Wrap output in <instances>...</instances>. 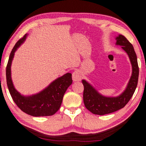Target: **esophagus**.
I'll use <instances>...</instances> for the list:
<instances>
[{"mask_svg":"<svg viewBox=\"0 0 146 146\" xmlns=\"http://www.w3.org/2000/svg\"><path fill=\"white\" fill-rule=\"evenodd\" d=\"M81 78H82V74H81V72L80 71L75 70L72 73V80L74 82L80 80Z\"/></svg>","mask_w":146,"mask_h":146,"instance_id":"esophagus-1","label":"esophagus"}]
</instances>
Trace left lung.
<instances>
[{"label":"left lung","mask_w":146,"mask_h":146,"mask_svg":"<svg viewBox=\"0 0 146 146\" xmlns=\"http://www.w3.org/2000/svg\"><path fill=\"white\" fill-rule=\"evenodd\" d=\"M115 39L116 45L121 46V48L128 55L132 66L131 76L124 91L119 96L111 97L103 96L89 82L85 80H82L84 85V104L88 111L95 115L109 114L123 108L131 99L137 85L139 67L133 45L122 35H119Z\"/></svg>","instance_id":"obj_1"}]
</instances>
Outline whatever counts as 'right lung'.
I'll return each instance as SVG.
<instances>
[{
	"instance_id": "add662e5",
	"label": "right lung",
	"mask_w": 146,
	"mask_h": 146,
	"mask_svg": "<svg viewBox=\"0 0 146 146\" xmlns=\"http://www.w3.org/2000/svg\"><path fill=\"white\" fill-rule=\"evenodd\" d=\"M27 37L25 34L19 39L11 51L6 69L7 83L13 100L21 110L33 117L51 116L59 110L66 90L72 83V74L66 73L51 82L38 93L24 96L15 89L11 78V64L15 53L24 43Z\"/></svg>"
}]
</instances>
